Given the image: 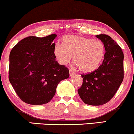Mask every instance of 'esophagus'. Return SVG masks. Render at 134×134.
<instances>
[{"mask_svg":"<svg viewBox=\"0 0 134 134\" xmlns=\"http://www.w3.org/2000/svg\"><path fill=\"white\" fill-rule=\"evenodd\" d=\"M69 74H70V77L73 76L74 74H75V73H74V72L72 70V69H70V70H69Z\"/></svg>","mask_w":134,"mask_h":134,"instance_id":"34e87169","label":"esophagus"}]
</instances>
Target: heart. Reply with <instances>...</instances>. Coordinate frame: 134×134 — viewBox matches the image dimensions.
I'll use <instances>...</instances> for the list:
<instances>
[{
    "mask_svg": "<svg viewBox=\"0 0 134 134\" xmlns=\"http://www.w3.org/2000/svg\"><path fill=\"white\" fill-rule=\"evenodd\" d=\"M53 53L60 65L68 64L73 55V61L83 73H91L102 64L105 54L102 41L81 35H69L62 38V45L55 44Z\"/></svg>",
    "mask_w": 134,
    "mask_h": 134,
    "instance_id": "obj_1",
    "label": "heart"
}]
</instances>
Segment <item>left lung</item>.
Masks as SVG:
<instances>
[{
    "instance_id": "1",
    "label": "left lung",
    "mask_w": 134,
    "mask_h": 134,
    "mask_svg": "<svg viewBox=\"0 0 134 134\" xmlns=\"http://www.w3.org/2000/svg\"><path fill=\"white\" fill-rule=\"evenodd\" d=\"M105 46L104 60L96 70L81 75L83 83L78 89L82 100L90 105H100L113 97L124 79V53L120 47L105 34L96 35Z\"/></svg>"
}]
</instances>
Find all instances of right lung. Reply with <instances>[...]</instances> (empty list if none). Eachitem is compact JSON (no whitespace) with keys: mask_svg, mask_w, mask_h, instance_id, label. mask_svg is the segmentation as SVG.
<instances>
[{"mask_svg":"<svg viewBox=\"0 0 134 134\" xmlns=\"http://www.w3.org/2000/svg\"><path fill=\"white\" fill-rule=\"evenodd\" d=\"M57 35L30 36L13 47L9 55V81L20 99L30 105H43L54 97L58 84L69 77L59 65L53 49Z\"/></svg>","mask_w":134,"mask_h":134,"instance_id":"obj_1","label":"right lung"}]
</instances>
